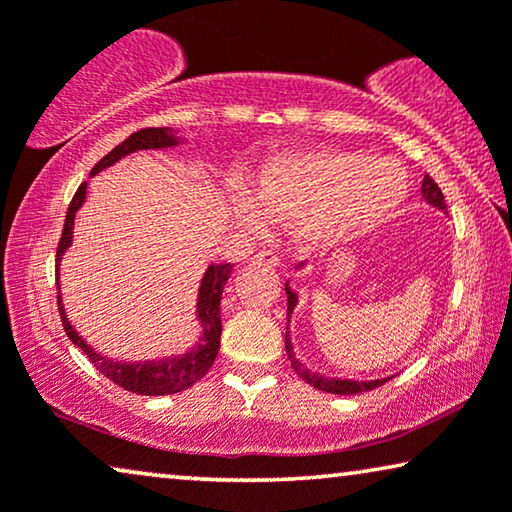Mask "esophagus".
Here are the masks:
<instances>
[{"label": "esophagus", "instance_id": "esophagus-1", "mask_svg": "<svg viewBox=\"0 0 512 512\" xmlns=\"http://www.w3.org/2000/svg\"><path fill=\"white\" fill-rule=\"evenodd\" d=\"M254 263L256 265H265V268H277L279 256H277V251L263 249V251H258V254L254 256Z\"/></svg>", "mask_w": 512, "mask_h": 512}]
</instances>
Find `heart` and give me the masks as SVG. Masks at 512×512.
I'll use <instances>...</instances> for the list:
<instances>
[{"label":"heart","instance_id":"obj_1","mask_svg":"<svg viewBox=\"0 0 512 512\" xmlns=\"http://www.w3.org/2000/svg\"><path fill=\"white\" fill-rule=\"evenodd\" d=\"M405 193V174L391 160L328 149L286 151L258 174V195L240 191L237 212L261 228L270 216L298 221L307 242H338L387 216Z\"/></svg>","mask_w":512,"mask_h":512}]
</instances>
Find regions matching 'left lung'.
I'll return each instance as SVG.
<instances>
[{
    "label": "left lung",
    "mask_w": 512,
    "mask_h": 512,
    "mask_svg": "<svg viewBox=\"0 0 512 512\" xmlns=\"http://www.w3.org/2000/svg\"><path fill=\"white\" fill-rule=\"evenodd\" d=\"M422 195H424V200L429 202V205H433V207H438V209H443V212H447L443 191H440L438 184L429 177V174H426L424 181H422ZM300 265H303V263H300ZM286 298H289V300H286V305H289V310H286V314H289V317H291L293 307H296V303H298V296L291 291L289 284H286ZM286 331H289V328H286ZM284 340H286V354H289V361H291L293 370H296V373H298L300 377H303V380H305L307 384H312L314 389L326 391V394H340V396L361 394V391H370V389L380 387V384L387 382V380H370V382L335 380V377H324V375H319V373H312V370H307V368L303 366V363H300V361L296 359V354H293V345H291L289 333L284 335Z\"/></svg>",
    "instance_id": "8db88e82"
}]
</instances>
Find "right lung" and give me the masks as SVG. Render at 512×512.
<instances>
[{"label":"right lung","instance_id":"add662e5","mask_svg":"<svg viewBox=\"0 0 512 512\" xmlns=\"http://www.w3.org/2000/svg\"><path fill=\"white\" fill-rule=\"evenodd\" d=\"M179 137L174 135L172 128H144L132 132V135L111 149L107 156H104L100 163L93 167L90 177H95L97 172H102L104 167H111L118 160L130 156L135 151H149V149H170V146H177ZM86 188L88 181H83L79 191L74 193L72 202H69L67 216H65V228H62V237L58 242V251H55V268L60 272V261L62 254L72 247V235H74V216L79 212L83 202H86ZM230 272H233V265L230 263H214L209 265L205 277H202L200 289H198V321L202 326L200 340L195 342V347L188 349L186 354L181 356H165V359L158 361H114L95 352L93 347L86 345V340L81 338L79 333L74 331L72 324H69L65 305H62V296L58 291V310L62 326H65L67 338L74 342L76 347L83 349V354L88 356L90 361L95 363V368L100 370L104 377H109L111 382L123 387L125 391H132V394L139 396H167V394H179L188 387H193L195 382L200 380L202 375L212 368V363L219 354L221 347V293L223 286H226ZM60 284V277L55 279ZM60 289V286H58Z\"/></svg>","mask_w":512,"mask_h":512}]
</instances>
